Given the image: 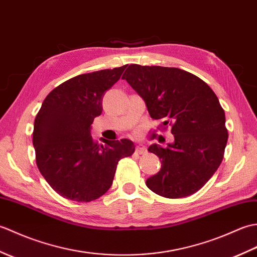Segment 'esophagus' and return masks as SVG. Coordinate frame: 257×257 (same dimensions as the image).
Returning <instances> with one entry per match:
<instances>
[{
    "label": "esophagus",
    "instance_id": "esophagus-1",
    "mask_svg": "<svg viewBox=\"0 0 257 257\" xmlns=\"http://www.w3.org/2000/svg\"><path fill=\"white\" fill-rule=\"evenodd\" d=\"M136 152H137V154H139V155L147 154L146 147L144 145H138L137 147H136Z\"/></svg>",
    "mask_w": 257,
    "mask_h": 257
}]
</instances>
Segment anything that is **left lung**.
<instances>
[{"instance_id":"left-lung-1","label":"left lung","mask_w":257,"mask_h":257,"mask_svg":"<svg viewBox=\"0 0 257 257\" xmlns=\"http://www.w3.org/2000/svg\"><path fill=\"white\" fill-rule=\"evenodd\" d=\"M122 79L144 98L152 119L171 125L174 143L148 151L161 160V169L147 179L152 192L168 199L195 193L220 167L228 134L225 113L210 86L183 69L129 65Z\"/></svg>"}]
</instances>
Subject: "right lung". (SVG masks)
<instances>
[{"label": "right lung", "mask_w": 257, "mask_h": 257, "mask_svg": "<svg viewBox=\"0 0 257 257\" xmlns=\"http://www.w3.org/2000/svg\"><path fill=\"white\" fill-rule=\"evenodd\" d=\"M124 66L78 75L54 88L37 112L33 146L36 165L54 191L72 201L90 202L111 187L120 159L135 152L128 139L90 136V124L102 111V97L120 79Z\"/></svg>", "instance_id": "1"}]
</instances>
